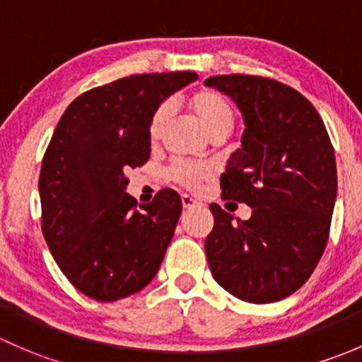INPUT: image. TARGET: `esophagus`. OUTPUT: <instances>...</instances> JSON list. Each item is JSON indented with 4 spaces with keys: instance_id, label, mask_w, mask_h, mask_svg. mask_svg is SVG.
Returning <instances> with one entry per match:
<instances>
[{
    "instance_id": "obj_1",
    "label": "esophagus",
    "mask_w": 362,
    "mask_h": 362,
    "mask_svg": "<svg viewBox=\"0 0 362 362\" xmlns=\"http://www.w3.org/2000/svg\"><path fill=\"white\" fill-rule=\"evenodd\" d=\"M181 204H182V207H185V209H192V207L199 206V202H197L193 197L186 195V193H185V195H181Z\"/></svg>"
}]
</instances>
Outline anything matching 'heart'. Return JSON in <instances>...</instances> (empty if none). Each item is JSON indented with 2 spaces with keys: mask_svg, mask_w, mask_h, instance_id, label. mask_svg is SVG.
Returning a JSON list of instances; mask_svg holds the SVG:
<instances>
[{
  "mask_svg": "<svg viewBox=\"0 0 362 362\" xmlns=\"http://www.w3.org/2000/svg\"><path fill=\"white\" fill-rule=\"evenodd\" d=\"M186 106L189 107L193 115L202 122L204 127L209 130L212 137L221 139L232 132L235 125V110L233 104L223 94L212 88H200L186 98ZM170 115H173V106L170 103H162L155 107L151 113L150 124H148V139L151 143H158L165 134L167 125H169ZM212 174V167L206 163H193L177 160L167 169V177L185 188L195 189L199 188L200 182L207 180Z\"/></svg>",
  "mask_w": 362,
  "mask_h": 362,
  "instance_id": "heart-1",
  "label": "heart"
}]
</instances>
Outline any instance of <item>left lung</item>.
<instances>
[{
    "label": "left lung",
    "mask_w": 362,
    "mask_h": 362,
    "mask_svg": "<svg viewBox=\"0 0 362 362\" xmlns=\"http://www.w3.org/2000/svg\"><path fill=\"white\" fill-rule=\"evenodd\" d=\"M244 115L242 148L221 176V199L252 209L233 221L211 204L206 238L212 277L249 303H274L301 288L329 238L337 200V162L322 118L289 85L252 74L211 76Z\"/></svg>",
    "instance_id": "1"
}]
</instances>
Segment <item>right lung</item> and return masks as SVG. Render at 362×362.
Segmentation results:
<instances>
[{
    "mask_svg": "<svg viewBox=\"0 0 362 362\" xmlns=\"http://www.w3.org/2000/svg\"><path fill=\"white\" fill-rule=\"evenodd\" d=\"M197 73L132 74L78 95L59 120L40 173L42 232L78 291L117 301L146 288L181 216L163 188L137 206L125 192L129 169L150 158L148 124L163 99Z\"/></svg>",
    "mask_w": 362,
    "mask_h": 362,
    "instance_id": "1",
    "label": "right lung"
}]
</instances>
